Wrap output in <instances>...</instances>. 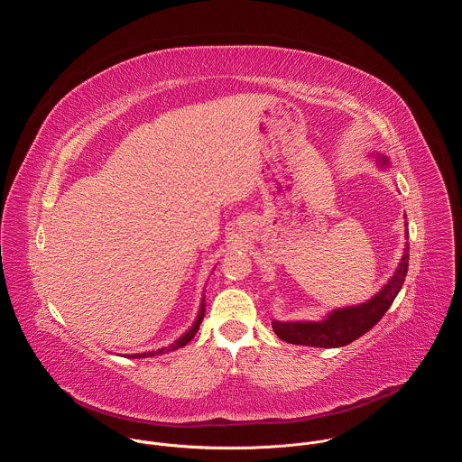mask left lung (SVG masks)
<instances>
[{"label": "left lung", "instance_id": "1", "mask_svg": "<svg viewBox=\"0 0 462 462\" xmlns=\"http://www.w3.org/2000/svg\"><path fill=\"white\" fill-rule=\"evenodd\" d=\"M380 170L389 168V159L385 155H373ZM410 234L406 232V239ZM410 265V243L404 245V254L399 263L397 271L391 280L367 301L360 305L342 307L328 312L319 321H278L273 319L274 333L289 344L309 346V347H344L367 331L380 321L387 312L391 303L401 292Z\"/></svg>", "mask_w": 462, "mask_h": 462}]
</instances>
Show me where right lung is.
<instances>
[{"label":"right lung","mask_w":462,"mask_h":462,"mask_svg":"<svg viewBox=\"0 0 462 462\" xmlns=\"http://www.w3.org/2000/svg\"><path fill=\"white\" fill-rule=\"evenodd\" d=\"M205 298H203V301H201V309H199V314H197V318H195V321H193V325L188 328V331L182 335V337H179L173 344H170L168 347H162V349H157V351H148V353H137V355H131L134 358H148V356H155V355H164V353H170V351H175V349H180V347H184L195 335H197V331H199V325H201V321H203V318H205ZM127 356V355H125Z\"/></svg>","instance_id":"obj_1"}]
</instances>
